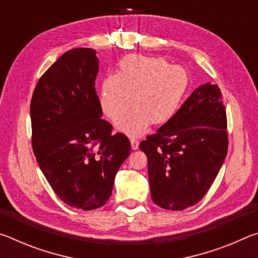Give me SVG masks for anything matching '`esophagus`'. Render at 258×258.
<instances>
[{
    "instance_id": "34e87169",
    "label": "esophagus",
    "mask_w": 258,
    "mask_h": 258,
    "mask_svg": "<svg viewBox=\"0 0 258 258\" xmlns=\"http://www.w3.org/2000/svg\"><path fill=\"white\" fill-rule=\"evenodd\" d=\"M131 147H132L133 150H137L139 148V141L135 139H131Z\"/></svg>"
}]
</instances>
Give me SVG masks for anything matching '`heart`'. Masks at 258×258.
Here are the masks:
<instances>
[{"instance_id": "1", "label": "heart", "mask_w": 258, "mask_h": 258, "mask_svg": "<svg viewBox=\"0 0 258 258\" xmlns=\"http://www.w3.org/2000/svg\"><path fill=\"white\" fill-rule=\"evenodd\" d=\"M189 76L160 56L127 55L118 73L102 80L99 103L109 119L117 120L133 105L137 108L117 121L116 127L132 138L145 134L150 123L164 125L176 115L184 99Z\"/></svg>"}]
</instances>
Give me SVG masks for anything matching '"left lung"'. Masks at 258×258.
<instances>
[{
    "label": "left lung",
    "instance_id": "obj_1",
    "mask_svg": "<svg viewBox=\"0 0 258 258\" xmlns=\"http://www.w3.org/2000/svg\"><path fill=\"white\" fill-rule=\"evenodd\" d=\"M226 127L220 87L206 83L168 123L140 143L156 205L183 211L204 198L228 154Z\"/></svg>",
    "mask_w": 258,
    "mask_h": 258
}]
</instances>
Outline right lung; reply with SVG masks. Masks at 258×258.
Returning <instances> with one entry per match:
<instances>
[{"instance_id":"add662e5","label":"right lung","mask_w":258,"mask_h":258,"mask_svg":"<svg viewBox=\"0 0 258 258\" xmlns=\"http://www.w3.org/2000/svg\"><path fill=\"white\" fill-rule=\"evenodd\" d=\"M95 53L89 47L67 51L43 74L30 101L38 166L55 195L83 211L106 205L131 151L128 139L111 134L112 126L101 118Z\"/></svg>"}]
</instances>
